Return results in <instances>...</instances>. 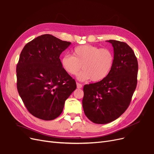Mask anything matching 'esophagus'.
Masks as SVG:
<instances>
[{"instance_id": "34e87169", "label": "esophagus", "mask_w": 154, "mask_h": 154, "mask_svg": "<svg viewBox=\"0 0 154 154\" xmlns=\"http://www.w3.org/2000/svg\"><path fill=\"white\" fill-rule=\"evenodd\" d=\"M76 85H77V88H81L82 87V85L81 83H78V82L76 83Z\"/></svg>"}]
</instances>
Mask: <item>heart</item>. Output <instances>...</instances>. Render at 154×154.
Wrapping results in <instances>:
<instances>
[{"mask_svg": "<svg viewBox=\"0 0 154 154\" xmlns=\"http://www.w3.org/2000/svg\"><path fill=\"white\" fill-rule=\"evenodd\" d=\"M113 62L114 56L110 50L91 45L78 46L74 49L72 55H66L61 59L63 69L71 75L77 74L82 66L83 70L77 75L82 81L103 80L109 75Z\"/></svg>", "mask_w": 154, "mask_h": 154, "instance_id": "obj_1", "label": "heart"}]
</instances>
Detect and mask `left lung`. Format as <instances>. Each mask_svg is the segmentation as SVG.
I'll return each instance as SVG.
<instances>
[{
	"label": "left lung",
	"instance_id": "1",
	"mask_svg": "<svg viewBox=\"0 0 154 154\" xmlns=\"http://www.w3.org/2000/svg\"><path fill=\"white\" fill-rule=\"evenodd\" d=\"M114 50V62L106 78L85 85L82 100L84 113L92 122L104 124L122 115L131 103L138 71L133 50L124 42L108 41Z\"/></svg>",
	"mask_w": 154,
	"mask_h": 154
}]
</instances>
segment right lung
Wrapping results in <instances>:
<instances>
[{
    "label": "right lung",
    "instance_id": "add662e5",
    "mask_svg": "<svg viewBox=\"0 0 154 154\" xmlns=\"http://www.w3.org/2000/svg\"><path fill=\"white\" fill-rule=\"evenodd\" d=\"M71 44L44 34L30 41L21 52L17 66L18 92L29 113L37 118H57L76 88L59 59Z\"/></svg>",
    "mask_w": 154,
    "mask_h": 154
}]
</instances>
